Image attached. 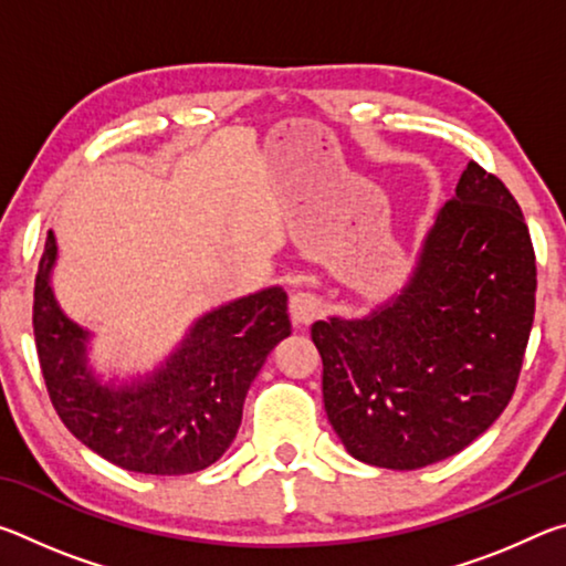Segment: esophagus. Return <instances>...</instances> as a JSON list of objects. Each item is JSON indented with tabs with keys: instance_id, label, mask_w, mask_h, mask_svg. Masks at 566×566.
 <instances>
[{
	"instance_id": "1",
	"label": "esophagus",
	"mask_w": 566,
	"mask_h": 566,
	"mask_svg": "<svg viewBox=\"0 0 566 566\" xmlns=\"http://www.w3.org/2000/svg\"><path fill=\"white\" fill-rule=\"evenodd\" d=\"M290 314L296 324H312L324 314V300L310 290H300L296 294H292Z\"/></svg>"
}]
</instances>
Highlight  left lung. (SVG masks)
Returning <instances> with one entry per match:
<instances>
[{"instance_id": "obj_1", "label": "left lung", "mask_w": 566, "mask_h": 566, "mask_svg": "<svg viewBox=\"0 0 566 566\" xmlns=\"http://www.w3.org/2000/svg\"><path fill=\"white\" fill-rule=\"evenodd\" d=\"M534 292L522 209L469 161L401 294L364 319L312 324L324 409L347 452L419 469L486 432L520 381Z\"/></svg>"}]
</instances>
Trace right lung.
<instances>
[{
  "label": "right lung",
  "instance_id": "obj_1",
  "mask_svg": "<svg viewBox=\"0 0 566 566\" xmlns=\"http://www.w3.org/2000/svg\"><path fill=\"white\" fill-rule=\"evenodd\" d=\"M54 260L50 232L34 280L32 327L44 385L64 427L129 472L171 476L214 464L234 442L244 397L266 354L290 337L282 286L205 314L155 375L109 387L87 369L90 332L54 300Z\"/></svg>",
  "mask_w": 566,
  "mask_h": 566
}]
</instances>
